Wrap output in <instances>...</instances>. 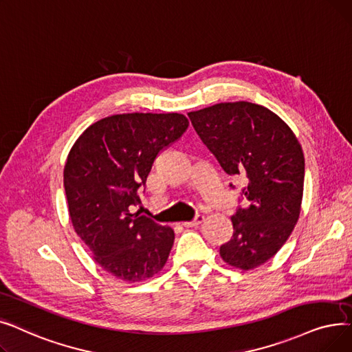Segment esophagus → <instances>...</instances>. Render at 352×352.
Segmentation results:
<instances>
[{
	"label": "esophagus",
	"instance_id": "1",
	"mask_svg": "<svg viewBox=\"0 0 352 352\" xmlns=\"http://www.w3.org/2000/svg\"><path fill=\"white\" fill-rule=\"evenodd\" d=\"M204 221H205V217L202 214H197L192 222H183V226H185V228H195V226L202 223Z\"/></svg>",
	"mask_w": 352,
	"mask_h": 352
}]
</instances>
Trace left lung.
<instances>
[{
	"instance_id": "1",
	"label": "left lung",
	"mask_w": 352,
	"mask_h": 352,
	"mask_svg": "<svg viewBox=\"0 0 352 352\" xmlns=\"http://www.w3.org/2000/svg\"><path fill=\"white\" fill-rule=\"evenodd\" d=\"M188 116L222 169L246 179L248 204L230 217L233 235L219 254L233 267L255 270L276 255L299 219L302 147L278 114L255 103H217Z\"/></svg>"
}]
</instances>
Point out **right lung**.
<instances>
[{"mask_svg": "<svg viewBox=\"0 0 352 352\" xmlns=\"http://www.w3.org/2000/svg\"><path fill=\"white\" fill-rule=\"evenodd\" d=\"M189 126L179 113L113 114L93 123L73 144L64 166L69 214L80 239L104 271L140 282L163 270L175 232L131 213L162 150Z\"/></svg>", "mask_w": 352, "mask_h": 352, "instance_id": "add662e5", "label": "right lung"}]
</instances>
